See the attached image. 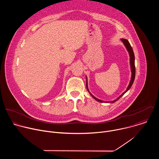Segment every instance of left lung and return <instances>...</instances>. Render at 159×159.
Wrapping results in <instances>:
<instances>
[{
  "label": "left lung",
  "instance_id": "left-lung-1",
  "mask_svg": "<svg viewBox=\"0 0 159 159\" xmlns=\"http://www.w3.org/2000/svg\"><path fill=\"white\" fill-rule=\"evenodd\" d=\"M121 41L123 42V43L124 44L125 47H126L128 53H129V65H130V68H131V80L129 81V84L128 86V87L126 88V90H125V91L122 93L118 98H116V99H115L114 101H102L101 99H99L98 98H96L95 96H94L91 93H90L89 90V88H88V85H87V78L86 77V87H87V89L88 90V92L89 93L90 95L96 101H99V102H106V103H114L116 101H117L120 98H121L127 91L128 90L131 88V87L133 85V83L134 82V78H135V66H134V53H133V50L131 47V45L129 43V41L126 39H124V38H121Z\"/></svg>",
  "mask_w": 159,
  "mask_h": 159
}]
</instances>
